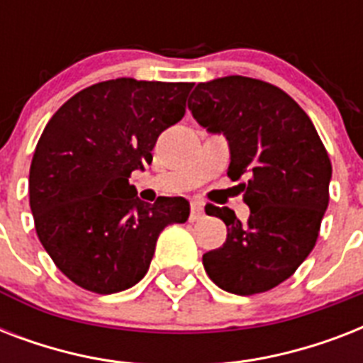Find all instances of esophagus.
<instances>
[{"instance_id": "obj_1", "label": "esophagus", "mask_w": 363, "mask_h": 363, "mask_svg": "<svg viewBox=\"0 0 363 363\" xmlns=\"http://www.w3.org/2000/svg\"><path fill=\"white\" fill-rule=\"evenodd\" d=\"M203 216V201L194 199L192 201V211H190V220H199Z\"/></svg>"}]
</instances>
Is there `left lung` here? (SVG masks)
<instances>
[{
  "label": "left lung",
  "mask_w": 363,
  "mask_h": 363,
  "mask_svg": "<svg viewBox=\"0 0 363 363\" xmlns=\"http://www.w3.org/2000/svg\"><path fill=\"white\" fill-rule=\"evenodd\" d=\"M188 109L201 128L230 145L228 177L250 216L228 207L205 213L228 226L222 247L203 254L211 281L238 296L267 292L294 275L315 247L330 201L332 164L305 111L281 88L250 77L199 82Z\"/></svg>",
  "instance_id": "8db88e82"
}]
</instances>
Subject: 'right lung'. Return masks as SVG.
Here are the masks:
<instances>
[{"label": "right lung", "instance_id": "right-lung-1", "mask_svg": "<svg viewBox=\"0 0 363 363\" xmlns=\"http://www.w3.org/2000/svg\"><path fill=\"white\" fill-rule=\"evenodd\" d=\"M190 82L115 79L75 94L45 125L30 167L39 241L77 286L115 294L147 275L158 235L188 220L184 198H137L131 171L186 111Z\"/></svg>", "mask_w": 363, "mask_h": 363}]
</instances>
